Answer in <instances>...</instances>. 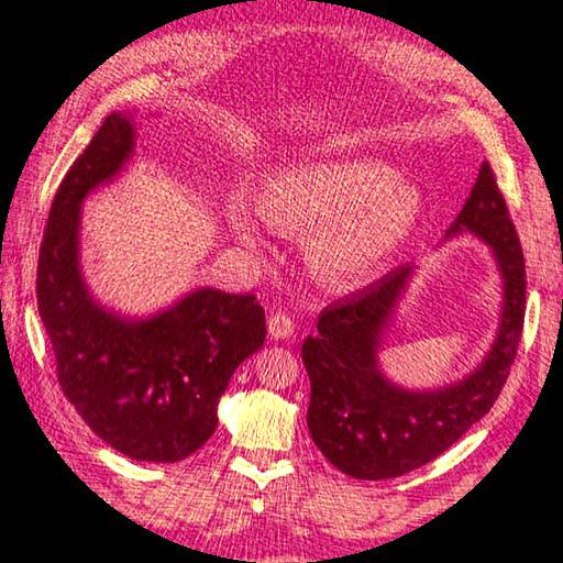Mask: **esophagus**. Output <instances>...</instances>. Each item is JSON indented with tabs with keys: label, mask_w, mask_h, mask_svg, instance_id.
Returning a JSON list of instances; mask_svg holds the SVG:
<instances>
[{
	"label": "esophagus",
	"mask_w": 563,
	"mask_h": 563,
	"mask_svg": "<svg viewBox=\"0 0 563 563\" xmlns=\"http://www.w3.org/2000/svg\"><path fill=\"white\" fill-rule=\"evenodd\" d=\"M292 330H295V322L288 316H285V312H275V316H271V320H268L271 340L290 338Z\"/></svg>",
	"instance_id": "esophagus-1"
}]
</instances>
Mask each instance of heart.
I'll return each instance as SVG.
<instances>
[{
  "label": "heart",
  "instance_id": "1",
  "mask_svg": "<svg viewBox=\"0 0 563 563\" xmlns=\"http://www.w3.org/2000/svg\"><path fill=\"white\" fill-rule=\"evenodd\" d=\"M422 194L385 161L325 158L278 170L263 208L233 201L228 225L245 243L268 223L288 235L314 233L308 261L330 290H357L373 283L415 233Z\"/></svg>",
  "mask_w": 563,
  "mask_h": 563
}]
</instances>
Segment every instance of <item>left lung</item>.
Returning <instances> with one entry per match:
<instances>
[{"label": "left lung", "instance_id": "8db88e82", "mask_svg": "<svg viewBox=\"0 0 563 563\" xmlns=\"http://www.w3.org/2000/svg\"><path fill=\"white\" fill-rule=\"evenodd\" d=\"M462 233L492 247L501 275V318L487 357L460 383L407 389L379 369L385 330L412 280V265H399L350 298L328 305L318 318V335L302 342L312 442L328 462L355 479H393L437 460L489 412L507 383L523 328L527 273L521 243L487 161L444 238Z\"/></svg>", "mask_w": 563, "mask_h": 563}]
</instances>
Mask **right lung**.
<instances>
[{
  "instance_id": "1",
  "label": "right lung",
  "mask_w": 563,
  "mask_h": 563,
  "mask_svg": "<svg viewBox=\"0 0 563 563\" xmlns=\"http://www.w3.org/2000/svg\"><path fill=\"white\" fill-rule=\"evenodd\" d=\"M136 146L133 113L113 111L56 190L36 271V302L56 377L76 412L136 462H180L211 440L218 399L265 342L255 295L196 288L151 318L103 308L84 283L81 203Z\"/></svg>"
}]
</instances>
